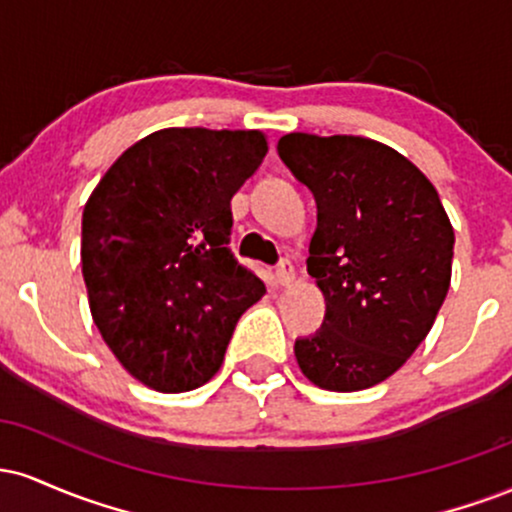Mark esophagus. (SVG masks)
I'll return each instance as SVG.
<instances>
[{"label":"esophagus","instance_id":"1","mask_svg":"<svg viewBox=\"0 0 512 512\" xmlns=\"http://www.w3.org/2000/svg\"><path fill=\"white\" fill-rule=\"evenodd\" d=\"M276 279H279L281 286H291L296 281V269H293L291 260H281L279 267H276Z\"/></svg>","mask_w":512,"mask_h":512}]
</instances>
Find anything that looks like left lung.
<instances>
[{
  "label": "left lung",
  "mask_w": 512,
  "mask_h": 512,
  "mask_svg": "<svg viewBox=\"0 0 512 512\" xmlns=\"http://www.w3.org/2000/svg\"><path fill=\"white\" fill-rule=\"evenodd\" d=\"M276 149L317 204L308 274L327 313L320 332L296 339L298 366L330 392L383 383L424 342L450 289L455 231L436 187L375 139L293 132Z\"/></svg>",
  "instance_id": "obj_1"
}]
</instances>
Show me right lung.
<instances>
[{
	"label": "right lung",
	"mask_w": 512,
	"mask_h": 512,
	"mask_svg": "<svg viewBox=\"0 0 512 512\" xmlns=\"http://www.w3.org/2000/svg\"><path fill=\"white\" fill-rule=\"evenodd\" d=\"M267 149L257 129H158L88 197V308L122 368L151 390L187 392L214 378L238 317L267 293L228 248L231 199Z\"/></svg>",
	"instance_id": "obj_1"
}]
</instances>
